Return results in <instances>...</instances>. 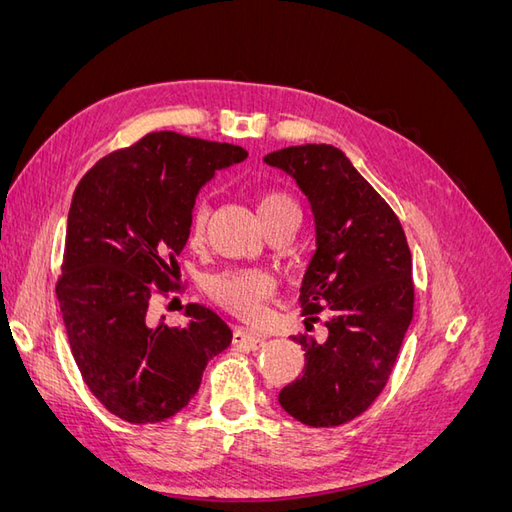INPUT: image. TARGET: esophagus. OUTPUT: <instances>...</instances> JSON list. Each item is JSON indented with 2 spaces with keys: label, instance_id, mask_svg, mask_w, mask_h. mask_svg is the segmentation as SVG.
<instances>
[{
  "label": "esophagus",
  "instance_id": "1",
  "mask_svg": "<svg viewBox=\"0 0 512 512\" xmlns=\"http://www.w3.org/2000/svg\"><path fill=\"white\" fill-rule=\"evenodd\" d=\"M265 344V337L256 335L247 329H235L232 333V346H239V348H247V350H256Z\"/></svg>",
  "mask_w": 512,
  "mask_h": 512
}]
</instances>
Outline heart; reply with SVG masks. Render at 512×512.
<instances>
[{"label": "heart", "mask_w": 512, "mask_h": 512, "mask_svg": "<svg viewBox=\"0 0 512 512\" xmlns=\"http://www.w3.org/2000/svg\"><path fill=\"white\" fill-rule=\"evenodd\" d=\"M256 211L262 224L271 220L284 218V215H297L301 218V209L294 200L280 190L260 192L256 200ZM209 218L207 200H196L190 211V239L198 241L203 237ZM273 290V282L267 273L245 269V271H226L211 277L209 294L218 301L228 312L237 314L239 318H256L262 309V301L269 299Z\"/></svg>", "instance_id": "obj_1"}]
</instances>
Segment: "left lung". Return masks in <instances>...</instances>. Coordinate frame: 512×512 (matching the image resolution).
I'll return each mask as SVG.
<instances>
[{"label": "left lung", "instance_id": "obj_1", "mask_svg": "<svg viewBox=\"0 0 512 512\" xmlns=\"http://www.w3.org/2000/svg\"><path fill=\"white\" fill-rule=\"evenodd\" d=\"M265 162L297 181L312 207L316 250L299 303L309 322L327 312V337H292L305 367L280 391V406L309 427L344 425L382 393L410 327V247L393 209L344 151L299 145Z\"/></svg>", "mask_w": 512, "mask_h": 512}]
</instances>
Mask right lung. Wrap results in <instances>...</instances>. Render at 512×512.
<instances>
[{
  "instance_id": "obj_1",
  "label": "right lung",
  "mask_w": 512,
  "mask_h": 512,
  "mask_svg": "<svg viewBox=\"0 0 512 512\" xmlns=\"http://www.w3.org/2000/svg\"><path fill=\"white\" fill-rule=\"evenodd\" d=\"M247 151L177 132H151L102 158L76 185L57 301L87 389L128 423L175 416L232 331L213 309L188 303V324L147 318L153 290L175 282L190 211L215 170Z\"/></svg>"
}]
</instances>
